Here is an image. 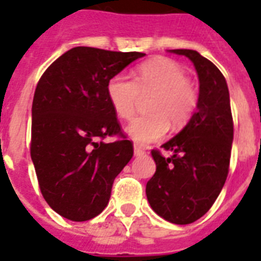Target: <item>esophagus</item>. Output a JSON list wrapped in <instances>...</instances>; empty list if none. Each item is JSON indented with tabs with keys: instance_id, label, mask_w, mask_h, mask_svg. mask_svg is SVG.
<instances>
[{
	"instance_id": "obj_1",
	"label": "esophagus",
	"mask_w": 261,
	"mask_h": 261,
	"mask_svg": "<svg viewBox=\"0 0 261 261\" xmlns=\"http://www.w3.org/2000/svg\"><path fill=\"white\" fill-rule=\"evenodd\" d=\"M146 153V151L143 150L142 147L139 146V145H134V154L137 155V157H139V155H143Z\"/></svg>"
}]
</instances>
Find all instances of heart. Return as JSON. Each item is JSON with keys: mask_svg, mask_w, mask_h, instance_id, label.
Wrapping results in <instances>:
<instances>
[{"mask_svg": "<svg viewBox=\"0 0 261 261\" xmlns=\"http://www.w3.org/2000/svg\"><path fill=\"white\" fill-rule=\"evenodd\" d=\"M139 94H151L150 114L141 115L126 126V134L138 143H150L173 127L186 124L198 106V93L187 80L186 70L168 58H155L137 69L135 79L116 74L107 84V96L115 114L128 119Z\"/></svg>", "mask_w": 261, "mask_h": 261, "instance_id": "obj_1", "label": "heart"}]
</instances>
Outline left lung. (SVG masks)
<instances>
[{
    "label": "left lung",
    "instance_id": "obj_1",
    "mask_svg": "<svg viewBox=\"0 0 261 261\" xmlns=\"http://www.w3.org/2000/svg\"><path fill=\"white\" fill-rule=\"evenodd\" d=\"M194 63L199 79L198 106L184 128L161 147L171 157L151 151L155 173L146 196L155 214L187 225L206 214L226 181L233 142V119L226 80L195 50H169Z\"/></svg>",
    "mask_w": 261,
    "mask_h": 261
}]
</instances>
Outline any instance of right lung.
<instances>
[{
  "instance_id": "add662e5",
  "label": "right lung",
  "mask_w": 261,
  "mask_h": 261,
  "mask_svg": "<svg viewBox=\"0 0 261 261\" xmlns=\"http://www.w3.org/2000/svg\"><path fill=\"white\" fill-rule=\"evenodd\" d=\"M146 54L74 47L39 80L32 102L31 159L43 198L63 218L83 222L110 202L115 177L133 157L107 84ZM107 135L122 138L106 144Z\"/></svg>"
}]
</instances>
